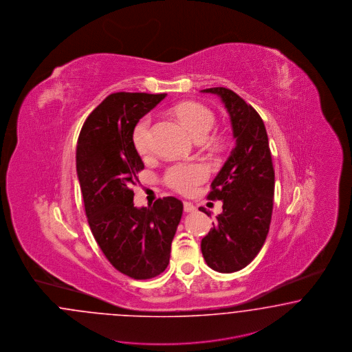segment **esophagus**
Segmentation results:
<instances>
[{"instance_id":"esophagus-1","label":"esophagus","mask_w":352,"mask_h":352,"mask_svg":"<svg viewBox=\"0 0 352 352\" xmlns=\"http://www.w3.org/2000/svg\"><path fill=\"white\" fill-rule=\"evenodd\" d=\"M184 211L185 212H194L195 211V206L192 202H184Z\"/></svg>"}]
</instances>
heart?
I'll return each mask as SVG.
<instances>
[{
	"label": "heart",
	"instance_id": "heart-1",
	"mask_svg": "<svg viewBox=\"0 0 352 352\" xmlns=\"http://www.w3.org/2000/svg\"><path fill=\"white\" fill-rule=\"evenodd\" d=\"M175 113L182 124L188 128L195 141L206 140L215 125L214 113L201 103H182L175 109ZM132 140L140 155L148 154L151 142L148 118H144L137 123L133 129ZM206 176L207 170L201 164H176L167 170L164 175V182L172 189L180 193L189 194L193 192L198 184L204 182Z\"/></svg>",
	"mask_w": 352,
	"mask_h": 352
}]
</instances>
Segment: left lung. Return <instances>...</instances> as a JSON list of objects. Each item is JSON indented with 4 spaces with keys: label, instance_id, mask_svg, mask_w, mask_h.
Instances as JSON below:
<instances>
[{
    "label": "left lung",
    "instance_id": "left-lung-1",
    "mask_svg": "<svg viewBox=\"0 0 352 352\" xmlns=\"http://www.w3.org/2000/svg\"><path fill=\"white\" fill-rule=\"evenodd\" d=\"M201 91L220 97L236 140L211 184L208 199L221 201L223 212L202 239L201 250L207 265L216 272H237L259 254L270 230L274 170L268 135L261 115L234 91L223 87ZM199 210L206 212L204 207Z\"/></svg>",
    "mask_w": 352,
    "mask_h": 352
}]
</instances>
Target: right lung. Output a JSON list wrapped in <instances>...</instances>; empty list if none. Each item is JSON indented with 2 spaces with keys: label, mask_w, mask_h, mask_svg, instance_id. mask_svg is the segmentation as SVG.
I'll use <instances>...</instances> for the list:
<instances>
[{
  "label": "right lung",
  "mask_w": 352,
  "mask_h": 352,
  "mask_svg": "<svg viewBox=\"0 0 352 352\" xmlns=\"http://www.w3.org/2000/svg\"><path fill=\"white\" fill-rule=\"evenodd\" d=\"M166 96L110 94L88 116L78 140L76 172L91 233L113 267L135 280L167 268L182 215V202L175 197L148 207L133 202L132 186L144 170L133 129Z\"/></svg>",
  "instance_id": "1"
}]
</instances>
